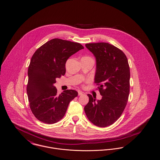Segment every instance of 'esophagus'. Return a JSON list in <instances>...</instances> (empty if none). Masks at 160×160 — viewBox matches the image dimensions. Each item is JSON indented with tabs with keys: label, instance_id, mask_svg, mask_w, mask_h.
<instances>
[{
	"label": "esophagus",
	"instance_id": "1",
	"mask_svg": "<svg viewBox=\"0 0 160 160\" xmlns=\"http://www.w3.org/2000/svg\"><path fill=\"white\" fill-rule=\"evenodd\" d=\"M84 95V92L82 91H78V95L79 96H81V95Z\"/></svg>",
	"mask_w": 160,
	"mask_h": 160
}]
</instances>
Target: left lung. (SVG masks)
I'll list each match as a JSON object with an SVG mask.
<instances>
[{
  "mask_svg": "<svg viewBox=\"0 0 160 160\" xmlns=\"http://www.w3.org/2000/svg\"><path fill=\"white\" fill-rule=\"evenodd\" d=\"M86 47L96 59L94 82L102 98L88 94L89 102L84 110L91 122L99 127L112 125L121 116L129 93L130 71L127 56L118 48L107 42L89 43Z\"/></svg>",
  "mask_w": 160,
  "mask_h": 160,
  "instance_id": "left-lung-1",
  "label": "left lung"
}]
</instances>
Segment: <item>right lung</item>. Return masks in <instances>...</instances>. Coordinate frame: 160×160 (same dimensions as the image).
Returning <instances> with one entry per match:
<instances>
[{
    "label": "right lung",
    "mask_w": 160,
    "mask_h": 160,
    "mask_svg": "<svg viewBox=\"0 0 160 160\" xmlns=\"http://www.w3.org/2000/svg\"><path fill=\"white\" fill-rule=\"evenodd\" d=\"M83 48L79 43L54 38L41 46L32 56L28 72L27 93L32 112L41 122L52 124L59 121L71 101L77 97L74 90L57 95L54 84L57 78L65 75L69 58Z\"/></svg>",
    "instance_id": "obj_1"
}]
</instances>
